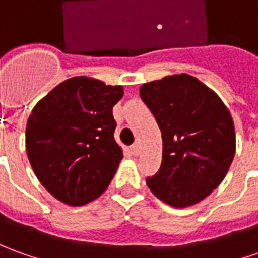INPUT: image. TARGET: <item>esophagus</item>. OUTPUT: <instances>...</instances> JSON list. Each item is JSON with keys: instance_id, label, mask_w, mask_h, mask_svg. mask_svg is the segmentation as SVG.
<instances>
[{"instance_id": "obj_1", "label": "esophagus", "mask_w": 258, "mask_h": 258, "mask_svg": "<svg viewBox=\"0 0 258 258\" xmlns=\"http://www.w3.org/2000/svg\"><path fill=\"white\" fill-rule=\"evenodd\" d=\"M130 150H131V154H133V155H140V144H134V145H131V148H130Z\"/></svg>"}]
</instances>
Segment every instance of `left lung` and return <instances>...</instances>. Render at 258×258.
<instances>
[{"label":"left lung","mask_w":258,"mask_h":258,"mask_svg":"<svg viewBox=\"0 0 258 258\" xmlns=\"http://www.w3.org/2000/svg\"><path fill=\"white\" fill-rule=\"evenodd\" d=\"M162 134V162L147 185L173 208L203 201L225 179L236 152L234 124L216 93L190 75L140 87Z\"/></svg>","instance_id":"left-lung-1"}]
</instances>
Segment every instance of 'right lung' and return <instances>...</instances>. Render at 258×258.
<instances>
[{"mask_svg":"<svg viewBox=\"0 0 258 258\" xmlns=\"http://www.w3.org/2000/svg\"><path fill=\"white\" fill-rule=\"evenodd\" d=\"M122 94L121 86L76 76L32 108L26 122L28 159L43 188L64 205L92 202L113 179L122 159L113 107Z\"/></svg>","mask_w":258,"mask_h":258,"instance_id":"1","label":"right lung"}]
</instances>
